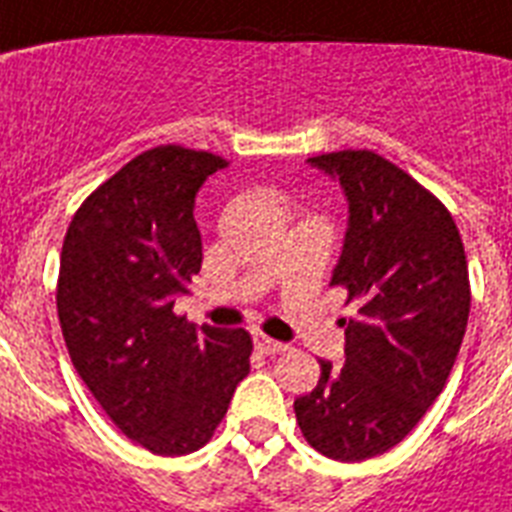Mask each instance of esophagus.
Here are the masks:
<instances>
[{
  "label": "esophagus",
  "instance_id": "1",
  "mask_svg": "<svg viewBox=\"0 0 512 512\" xmlns=\"http://www.w3.org/2000/svg\"><path fill=\"white\" fill-rule=\"evenodd\" d=\"M255 349L260 351V354H281V351H286V343L281 341H273V338L263 336V333H257L255 336Z\"/></svg>",
  "mask_w": 512,
  "mask_h": 512
}]
</instances>
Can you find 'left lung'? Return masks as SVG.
<instances>
[{
    "label": "left lung",
    "instance_id": "left-lung-1",
    "mask_svg": "<svg viewBox=\"0 0 512 512\" xmlns=\"http://www.w3.org/2000/svg\"><path fill=\"white\" fill-rule=\"evenodd\" d=\"M307 163L349 203L330 286L359 309L343 364L320 359L317 388L294 411L317 453L354 463L398 445L445 388L471 307L466 252L445 205L372 150Z\"/></svg>",
    "mask_w": 512,
    "mask_h": 512
}]
</instances>
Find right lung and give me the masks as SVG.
<instances>
[{"mask_svg":"<svg viewBox=\"0 0 512 512\" xmlns=\"http://www.w3.org/2000/svg\"><path fill=\"white\" fill-rule=\"evenodd\" d=\"M226 166L205 150H145L64 236L57 312L72 364L111 422L156 455L203 448L249 375L247 330L174 315L203 263L195 197Z\"/></svg>","mask_w":512,"mask_h":512,"instance_id":"1","label":"right lung"}]
</instances>
